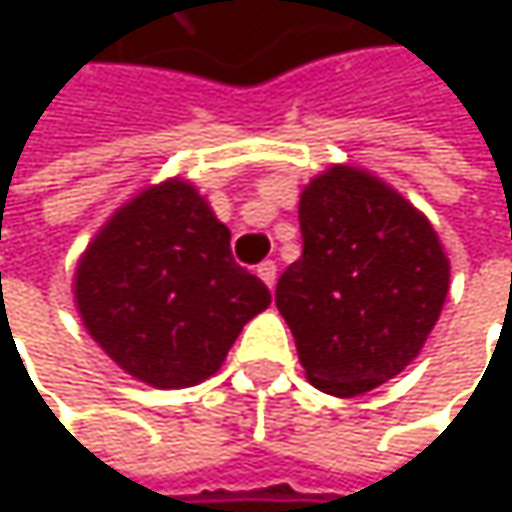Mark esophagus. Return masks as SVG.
<instances>
[{"label": "esophagus", "instance_id": "1", "mask_svg": "<svg viewBox=\"0 0 512 512\" xmlns=\"http://www.w3.org/2000/svg\"><path fill=\"white\" fill-rule=\"evenodd\" d=\"M257 278L272 290V287H275V278H278V266H275L272 260H263V263L257 266Z\"/></svg>", "mask_w": 512, "mask_h": 512}]
</instances>
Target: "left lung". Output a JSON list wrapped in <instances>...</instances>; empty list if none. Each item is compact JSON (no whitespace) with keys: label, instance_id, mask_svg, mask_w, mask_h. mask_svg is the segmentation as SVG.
<instances>
[{"label":"left lung","instance_id":"1","mask_svg":"<svg viewBox=\"0 0 512 512\" xmlns=\"http://www.w3.org/2000/svg\"><path fill=\"white\" fill-rule=\"evenodd\" d=\"M302 257L284 269L275 305L305 376L358 397L424 350L451 287V260L430 219L356 165H329L299 195Z\"/></svg>","mask_w":512,"mask_h":512}]
</instances>
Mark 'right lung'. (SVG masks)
<instances>
[{
  "label": "right lung",
  "mask_w": 512,
  "mask_h": 512,
  "mask_svg": "<svg viewBox=\"0 0 512 512\" xmlns=\"http://www.w3.org/2000/svg\"><path fill=\"white\" fill-rule=\"evenodd\" d=\"M73 302L97 347L151 388L213 376L266 284L231 255V231L183 177L145 186L82 252Z\"/></svg>",
  "instance_id": "add662e5"
}]
</instances>
